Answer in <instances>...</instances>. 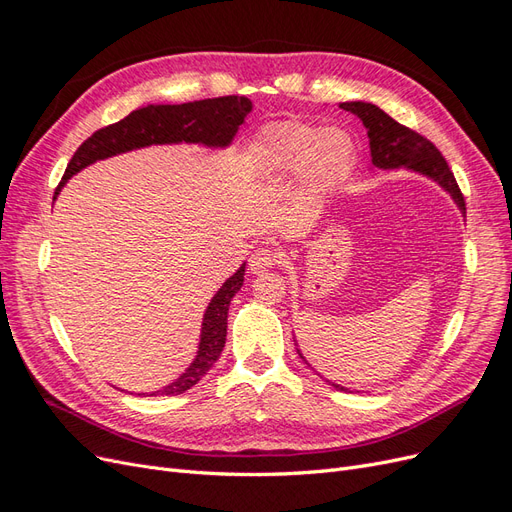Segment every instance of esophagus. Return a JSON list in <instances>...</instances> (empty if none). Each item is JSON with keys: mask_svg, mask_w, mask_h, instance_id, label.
<instances>
[{"mask_svg": "<svg viewBox=\"0 0 512 512\" xmlns=\"http://www.w3.org/2000/svg\"><path fill=\"white\" fill-rule=\"evenodd\" d=\"M277 265V254L269 247H258V250L250 256V271L252 273H262L271 267Z\"/></svg>", "mask_w": 512, "mask_h": 512, "instance_id": "34e87169", "label": "esophagus"}]
</instances>
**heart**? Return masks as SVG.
<instances>
[{
	"instance_id": "b5f03b06",
	"label": "heart",
	"mask_w": 512,
	"mask_h": 512,
	"mask_svg": "<svg viewBox=\"0 0 512 512\" xmlns=\"http://www.w3.org/2000/svg\"><path fill=\"white\" fill-rule=\"evenodd\" d=\"M267 156L282 173L303 170L305 190L322 194L348 173L354 160V145L342 130L288 121L269 132Z\"/></svg>"
}]
</instances>
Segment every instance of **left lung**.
I'll return each instance as SVG.
<instances>
[{
    "label": "left lung",
    "instance_id": "obj_1",
    "mask_svg": "<svg viewBox=\"0 0 512 512\" xmlns=\"http://www.w3.org/2000/svg\"><path fill=\"white\" fill-rule=\"evenodd\" d=\"M339 108H344V111L356 115L363 121V126L367 128V136H369L371 164H374L376 168H382V170L408 168V170H412V173L433 179L442 190H446L453 196L457 207L466 213V200H463V194L455 181V175L451 173V168H448L446 160L442 158V153L436 149V145L427 141V138L418 132L401 126V123H397L393 117L386 115L376 104L342 102L339 104ZM297 352L305 361V356L301 354L299 348H297ZM307 367H312V365L307 363ZM327 382L333 386V389L350 393L346 386H339L331 380H327Z\"/></svg>",
    "mask_w": 512,
    "mask_h": 512
}]
</instances>
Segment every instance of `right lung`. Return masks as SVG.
Segmentation results:
<instances>
[{
	"instance_id": "1",
	"label": "right lung",
	"mask_w": 512,
	"mask_h": 512,
	"mask_svg": "<svg viewBox=\"0 0 512 512\" xmlns=\"http://www.w3.org/2000/svg\"><path fill=\"white\" fill-rule=\"evenodd\" d=\"M252 111V102L245 96H224L196 100L185 104H147L136 108L128 117L106 126L91 134L87 141L74 151V156L66 168L64 179L57 185L55 196L64 188L66 181L83 170L85 166L98 160L113 158L117 153L151 145H175V143H198L205 147H228L235 138L247 113ZM245 262L213 294L211 303L205 309L203 329H200V342L196 359L183 374L160 391L151 395H181L203 376L220 359L226 344V324L228 307L235 294L243 286ZM145 395V393H138Z\"/></svg>"
}]
</instances>
